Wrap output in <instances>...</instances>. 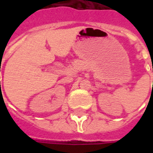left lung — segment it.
Returning a JSON list of instances; mask_svg holds the SVG:
<instances>
[{
  "mask_svg": "<svg viewBox=\"0 0 153 153\" xmlns=\"http://www.w3.org/2000/svg\"><path fill=\"white\" fill-rule=\"evenodd\" d=\"M152 71H153V65H152Z\"/></svg>",
  "mask_w": 153,
  "mask_h": 153,
  "instance_id": "8db88e82",
  "label": "left lung"
}]
</instances>
